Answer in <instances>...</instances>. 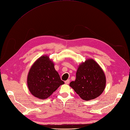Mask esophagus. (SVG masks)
I'll use <instances>...</instances> for the list:
<instances>
[{
	"instance_id": "obj_1",
	"label": "esophagus",
	"mask_w": 130,
	"mask_h": 130,
	"mask_svg": "<svg viewBox=\"0 0 130 130\" xmlns=\"http://www.w3.org/2000/svg\"><path fill=\"white\" fill-rule=\"evenodd\" d=\"M70 83V80L69 79H68L66 81H65V84H69Z\"/></svg>"
}]
</instances>
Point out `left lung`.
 I'll use <instances>...</instances> for the list:
<instances>
[{
	"instance_id": "1",
	"label": "left lung",
	"mask_w": 130,
	"mask_h": 130,
	"mask_svg": "<svg viewBox=\"0 0 130 130\" xmlns=\"http://www.w3.org/2000/svg\"><path fill=\"white\" fill-rule=\"evenodd\" d=\"M106 77L101 67L93 59L86 60L79 66L75 81L70 86L83 100L89 101L100 96L106 86Z\"/></svg>"
}]
</instances>
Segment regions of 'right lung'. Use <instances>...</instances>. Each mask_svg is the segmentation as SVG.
<instances>
[{"label":"right lung","mask_w":130,"mask_h":130,"mask_svg":"<svg viewBox=\"0 0 130 130\" xmlns=\"http://www.w3.org/2000/svg\"><path fill=\"white\" fill-rule=\"evenodd\" d=\"M54 64L47 55L37 60L30 68L27 76V86L34 97L41 100L50 97L64 83L61 80Z\"/></svg>","instance_id":"obj_1"}]
</instances>
